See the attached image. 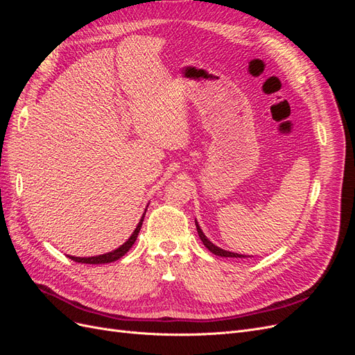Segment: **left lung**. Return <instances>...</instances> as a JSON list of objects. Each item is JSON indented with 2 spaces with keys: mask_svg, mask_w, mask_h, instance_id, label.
Returning a JSON list of instances; mask_svg holds the SVG:
<instances>
[{
  "mask_svg": "<svg viewBox=\"0 0 355 355\" xmlns=\"http://www.w3.org/2000/svg\"><path fill=\"white\" fill-rule=\"evenodd\" d=\"M196 225H197V231H198V235H200V239H201V241H202V244L207 247V249L213 253V254H216V256H222V257H245V256H243V254H239V253H232V252H227V250H222V249H219L218 245H214L206 235L202 234V231H201V228H200V225L197 223V220H196Z\"/></svg>",
  "mask_w": 355,
  "mask_h": 355,
  "instance_id": "left-lung-1",
  "label": "left lung"
}]
</instances>
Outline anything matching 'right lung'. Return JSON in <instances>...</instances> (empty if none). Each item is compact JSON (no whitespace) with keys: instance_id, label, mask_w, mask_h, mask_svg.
<instances>
[{"instance_id":"1","label":"right lung","mask_w":355,"mask_h":355,"mask_svg":"<svg viewBox=\"0 0 355 355\" xmlns=\"http://www.w3.org/2000/svg\"><path fill=\"white\" fill-rule=\"evenodd\" d=\"M145 213H146V211H145ZM144 218H145V214L142 216L141 222L137 223V227H136L135 232L132 234V237L128 239V240H127L121 247H118L116 250L110 252V253H105V254H101V256H93V257H75V256H69V259H72L73 262L92 263V265H98V263H110V262H114V261H116V259H120V257H123L128 250L132 249V245L135 244V241H136V239H137V234H139V231H141Z\"/></svg>"}]
</instances>
